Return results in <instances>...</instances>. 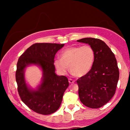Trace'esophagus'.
Masks as SVG:
<instances>
[{"label": "esophagus", "mask_w": 130, "mask_h": 130, "mask_svg": "<svg viewBox=\"0 0 130 130\" xmlns=\"http://www.w3.org/2000/svg\"><path fill=\"white\" fill-rule=\"evenodd\" d=\"M69 83H70V84H71V83H73L74 82V81L72 79H69Z\"/></svg>", "instance_id": "esophagus-1"}]
</instances>
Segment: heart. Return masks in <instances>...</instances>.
<instances>
[{
	"label": "heart",
	"instance_id": "1",
	"mask_svg": "<svg viewBox=\"0 0 130 130\" xmlns=\"http://www.w3.org/2000/svg\"><path fill=\"white\" fill-rule=\"evenodd\" d=\"M95 53L90 45L73 46L62 51L61 58H56L54 64L61 74H65L69 69L77 77H82L91 70L95 61Z\"/></svg>",
	"mask_w": 130,
	"mask_h": 130
}]
</instances>
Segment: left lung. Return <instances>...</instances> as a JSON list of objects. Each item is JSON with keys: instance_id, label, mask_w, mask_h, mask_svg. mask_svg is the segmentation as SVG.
<instances>
[{"instance_id": "left-lung-1", "label": "left lung", "mask_w": 130, "mask_h": 130, "mask_svg": "<svg viewBox=\"0 0 130 130\" xmlns=\"http://www.w3.org/2000/svg\"><path fill=\"white\" fill-rule=\"evenodd\" d=\"M77 41L89 44L95 53L91 70L77 80L80 100L89 108H101L115 94L120 74L117 60L105 42L99 39L85 38Z\"/></svg>"}]
</instances>
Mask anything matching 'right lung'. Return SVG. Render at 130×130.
Returning <instances> with one entry per match:
<instances>
[{
	"label": "right lung",
	"mask_w": 130,
	"mask_h": 130,
	"mask_svg": "<svg viewBox=\"0 0 130 130\" xmlns=\"http://www.w3.org/2000/svg\"><path fill=\"white\" fill-rule=\"evenodd\" d=\"M64 44L36 43L29 47L19 58L16 72L18 91L22 102L35 112L49 115L60 106L65 90L69 86L67 78L56 74L54 65L57 52ZM35 65L42 71L40 84L35 89L26 83V67Z\"/></svg>",
	"instance_id": "obj_1"
}]
</instances>
